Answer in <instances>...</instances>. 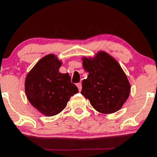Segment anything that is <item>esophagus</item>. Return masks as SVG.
I'll return each mask as SVG.
<instances>
[{
    "instance_id": "1",
    "label": "esophagus",
    "mask_w": 157,
    "mask_h": 157,
    "mask_svg": "<svg viewBox=\"0 0 157 157\" xmlns=\"http://www.w3.org/2000/svg\"><path fill=\"white\" fill-rule=\"evenodd\" d=\"M77 87H78L79 91H81V89H82V83H81V82H80V83H77Z\"/></svg>"
}]
</instances>
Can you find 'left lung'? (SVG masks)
Listing matches in <instances>:
<instances>
[{"instance_id": "8db88e82", "label": "left lung", "mask_w": 157, "mask_h": 157, "mask_svg": "<svg viewBox=\"0 0 157 157\" xmlns=\"http://www.w3.org/2000/svg\"><path fill=\"white\" fill-rule=\"evenodd\" d=\"M83 60L89 74L82 82L81 94L102 113L119 110L130 91V83L119 63L102 51L93 60L85 57Z\"/></svg>"}]
</instances>
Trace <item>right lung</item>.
Segmentation results:
<instances>
[{
  "label": "right lung",
  "mask_w": 157,
  "mask_h": 157,
  "mask_svg": "<svg viewBox=\"0 0 157 157\" xmlns=\"http://www.w3.org/2000/svg\"><path fill=\"white\" fill-rule=\"evenodd\" d=\"M61 63L50 54L39 60L26 77L25 92L37 110L51 117L61 112L70 97L78 93L68 74H60Z\"/></svg>",
  "instance_id": "add662e5"
}]
</instances>
